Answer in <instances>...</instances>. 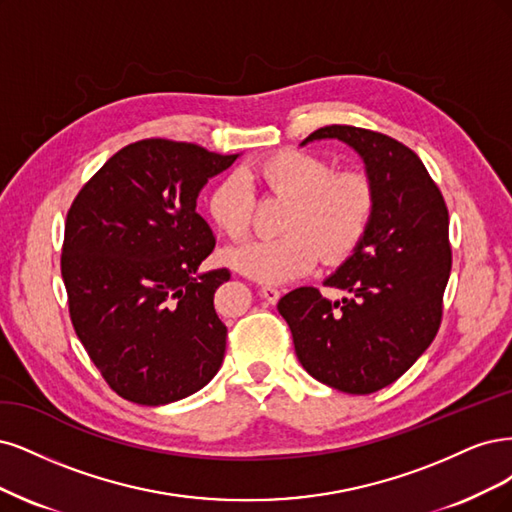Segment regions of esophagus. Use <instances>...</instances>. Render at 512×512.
<instances>
[{"instance_id": "obj_1", "label": "esophagus", "mask_w": 512, "mask_h": 512, "mask_svg": "<svg viewBox=\"0 0 512 512\" xmlns=\"http://www.w3.org/2000/svg\"><path fill=\"white\" fill-rule=\"evenodd\" d=\"M259 293H261V298L266 300L268 304H276L278 298H280V289H278V287H272V285H263V287L259 289Z\"/></svg>"}]
</instances>
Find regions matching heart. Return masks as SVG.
<instances>
[{"instance_id": "1", "label": "heart", "mask_w": 512, "mask_h": 512, "mask_svg": "<svg viewBox=\"0 0 512 512\" xmlns=\"http://www.w3.org/2000/svg\"><path fill=\"white\" fill-rule=\"evenodd\" d=\"M259 185L289 200L280 229L283 236L253 240L229 249L225 259L259 283H285L325 263H340L355 253L374 217L376 193L368 174L334 172L323 157L306 151H280L227 174L206 197L212 223L227 238L242 240L251 229Z\"/></svg>"}]
</instances>
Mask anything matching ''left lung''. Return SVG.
I'll list each match as a JSON object with an SVG mask.
<instances>
[{
  "label": "left lung",
  "instance_id": "1",
  "mask_svg": "<svg viewBox=\"0 0 512 512\" xmlns=\"http://www.w3.org/2000/svg\"><path fill=\"white\" fill-rule=\"evenodd\" d=\"M323 138L346 142L364 159L374 217L355 253L325 280L349 293L342 302L300 287L280 298L278 312L312 378L366 395L398 381L438 334L451 274L449 210L406 144L353 125H325L302 144Z\"/></svg>",
  "mask_w": 512,
  "mask_h": 512
}]
</instances>
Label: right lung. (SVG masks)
Instances as JSON below:
<instances>
[{
	"label": "right lung",
	"instance_id": "add662e5",
	"mask_svg": "<svg viewBox=\"0 0 512 512\" xmlns=\"http://www.w3.org/2000/svg\"><path fill=\"white\" fill-rule=\"evenodd\" d=\"M236 159L191 142L138 140L68 210L61 276L70 319L108 387L129 402L183 400L223 364L227 327L214 293L229 270L197 274L217 240L195 200Z\"/></svg>",
	"mask_w": 512,
	"mask_h": 512
}]
</instances>
